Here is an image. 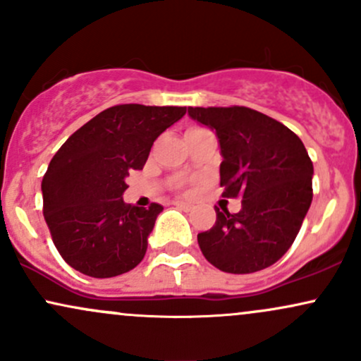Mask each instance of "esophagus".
Masks as SVG:
<instances>
[{
	"mask_svg": "<svg viewBox=\"0 0 361 361\" xmlns=\"http://www.w3.org/2000/svg\"><path fill=\"white\" fill-rule=\"evenodd\" d=\"M175 205L178 207V209H181V210H186V212H190V210L193 209V205L192 204H186V202H175Z\"/></svg>",
	"mask_w": 361,
	"mask_h": 361,
	"instance_id": "1",
	"label": "esophagus"
}]
</instances>
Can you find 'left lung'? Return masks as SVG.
I'll return each instance as SVG.
<instances>
[{
	"label": "left lung",
	"mask_w": 361,
	"mask_h": 361,
	"mask_svg": "<svg viewBox=\"0 0 361 361\" xmlns=\"http://www.w3.org/2000/svg\"><path fill=\"white\" fill-rule=\"evenodd\" d=\"M221 144L222 197H241V210H219L212 229L197 235L215 268L243 275L271 267L290 250L312 202V161L299 135L247 106H188Z\"/></svg>",
	"instance_id": "obj_1"
}]
</instances>
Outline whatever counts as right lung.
Returning <instances> with one entry per match:
<instances>
[{"instance_id":"add662e5","label":"right lung","mask_w":361,"mask_h":361,"mask_svg":"<svg viewBox=\"0 0 361 361\" xmlns=\"http://www.w3.org/2000/svg\"><path fill=\"white\" fill-rule=\"evenodd\" d=\"M185 114L186 106H110L54 154L42 180L44 219L69 267L110 279L142 261L163 207L126 204V178L144 168L154 140Z\"/></svg>"}]
</instances>
